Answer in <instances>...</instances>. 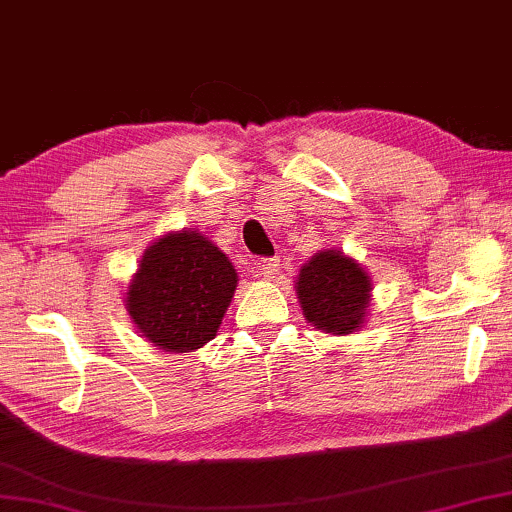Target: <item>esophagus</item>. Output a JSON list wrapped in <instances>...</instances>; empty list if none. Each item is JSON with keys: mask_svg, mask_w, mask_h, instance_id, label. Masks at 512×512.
I'll list each match as a JSON object with an SVG mask.
<instances>
[{"mask_svg": "<svg viewBox=\"0 0 512 512\" xmlns=\"http://www.w3.org/2000/svg\"><path fill=\"white\" fill-rule=\"evenodd\" d=\"M278 269H281V260H276V257H269V260H262L260 262V271H262V276L267 278V281H271V278H276Z\"/></svg>", "mask_w": 512, "mask_h": 512, "instance_id": "obj_1", "label": "esophagus"}]
</instances>
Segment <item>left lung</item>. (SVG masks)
<instances>
[{"label":"left lung","mask_w":512,"mask_h":512,"mask_svg":"<svg viewBox=\"0 0 512 512\" xmlns=\"http://www.w3.org/2000/svg\"><path fill=\"white\" fill-rule=\"evenodd\" d=\"M297 297L304 318L330 335L363 327L372 283L367 271L342 250H320L299 269Z\"/></svg>","instance_id":"8db88e82"}]
</instances>
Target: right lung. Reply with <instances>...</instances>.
Listing matches in <instances>:
<instances>
[{
	"label": "right lung",
	"mask_w": 512,
	"mask_h": 512,
	"mask_svg": "<svg viewBox=\"0 0 512 512\" xmlns=\"http://www.w3.org/2000/svg\"><path fill=\"white\" fill-rule=\"evenodd\" d=\"M238 285L229 257L199 231H170L142 255L126 309L161 351L189 353L215 339Z\"/></svg>",
	"instance_id": "obj_1"
}]
</instances>
